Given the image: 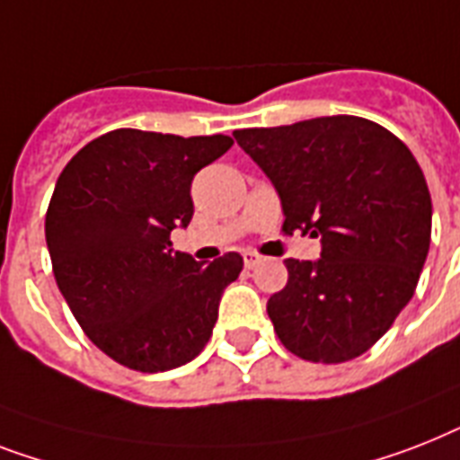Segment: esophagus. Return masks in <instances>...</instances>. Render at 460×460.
Here are the masks:
<instances>
[{"label":"esophagus","mask_w":460,"mask_h":460,"mask_svg":"<svg viewBox=\"0 0 460 460\" xmlns=\"http://www.w3.org/2000/svg\"><path fill=\"white\" fill-rule=\"evenodd\" d=\"M260 260H262V257L257 255V252H245V255H243V264H245V269L257 267V264H260Z\"/></svg>","instance_id":"obj_1"}]
</instances>
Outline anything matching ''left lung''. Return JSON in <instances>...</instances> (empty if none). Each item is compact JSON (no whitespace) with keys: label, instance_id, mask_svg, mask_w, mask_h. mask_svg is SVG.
<instances>
[{"label":"left lung","instance_id":"8db88e82","mask_svg":"<svg viewBox=\"0 0 460 460\" xmlns=\"http://www.w3.org/2000/svg\"><path fill=\"white\" fill-rule=\"evenodd\" d=\"M271 179L283 231L321 236V257L286 260L288 283L267 302L283 347L314 364L371 349L409 305L430 250L432 200L423 170L385 127L331 115L236 129Z\"/></svg>","mask_w":460,"mask_h":460}]
</instances>
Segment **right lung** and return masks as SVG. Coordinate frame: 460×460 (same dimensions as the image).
I'll return each mask as SVG.
<instances>
[{
  "instance_id": "1",
  "label": "right lung",
  "mask_w": 460,
  "mask_h": 460,
  "mask_svg": "<svg viewBox=\"0 0 460 460\" xmlns=\"http://www.w3.org/2000/svg\"><path fill=\"white\" fill-rule=\"evenodd\" d=\"M231 137L113 129L63 167L44 234L56 283L87 338L118 364L170 371L203 352L238 252L210 264L172 250L193 217L191 181Z\"/></svg>"
}]
</instances>
